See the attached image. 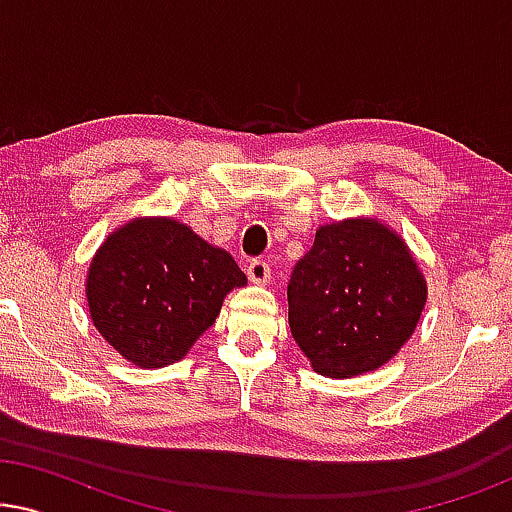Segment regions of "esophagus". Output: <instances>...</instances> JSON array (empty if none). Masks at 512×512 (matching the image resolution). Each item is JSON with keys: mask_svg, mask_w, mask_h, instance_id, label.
I'll list each match as a JSON object with an SVG mask.
<instances>
[{"mask_svg": "<svg viewBox=\"0 0 512 512\" xmlns=\"http://www.w3.org/2000/svg\"><path fill=\"white\" fill-rule=\"evenodd\" d=\"M247 277L254 284H268L270 282V265H268V261H263V258H254V261L247 265Z\"/></svg>", "mask_w": 512, "mask_h": 512, "instance_id": "1", "label": "esophagus"}]
</instances>
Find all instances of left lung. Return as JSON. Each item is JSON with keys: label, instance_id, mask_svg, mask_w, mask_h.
Instances as JSON below:
<instances>
[{"label": "left lung", "instance_id": "1", "mask_svg": "<svg viewBox=\"0 0 512 512\" xmlns=\"http://www.w3.org/2000/svg\"><path fill=\"white\" fill-rule=\"evenodd\" d=\"M289 326L312 368L354 377L396 356L415 331L426 284L394 230L352 219L321 226L291 272Z\"/></svg>", "mask_w": 512, "mask_h": 512}]
</instances>
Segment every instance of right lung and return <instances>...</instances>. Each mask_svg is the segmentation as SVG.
<instances>
[{
  "label": "right lung",
  "instance_id": "1",
  "mask_svg": "<svg viewBox=\"0 0 512 512\" xmlns=\"http://www.w3.org/2000/svg\"><path fill=\"white\" fill-rule=\"evenodd\" d=\"M247 284L233 256L184 223L135 219L90 263L86 296L102 338L139 368H163L219 317L228 291Z\"/></svg>",
  "mask_w": 512,
  "mask_h": 512
}]
</instances>
